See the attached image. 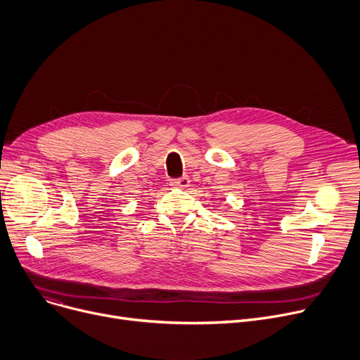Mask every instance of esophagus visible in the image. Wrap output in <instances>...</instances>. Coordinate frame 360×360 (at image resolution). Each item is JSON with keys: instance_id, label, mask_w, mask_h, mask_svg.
<instances>
[{"instance_id": "34e87169", "label": "esophagus", "mask_w": 360, "mask_h": 360, "mask_svg": "<svg viewBox=\"0 0 360 360\" xmlns=\"http://www.w3.org/2000/svg\"><path fill=\"white\" fill-rule=\"evenodd\" d=\"M171 185L176 186V188H186V186H189V178L186 175H182L181 178L171 179Z\"/></svg>"}]
</instances>
